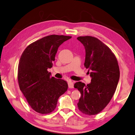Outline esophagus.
<instances>
[{"mask_svg": "<svg viewBox=\"0 0 135 135\" xmlns=\"http://www.w3.org/2000/svg\"><path fill=\"white\" fill-rule=\"evenodd\" d=\"M68 86H69V88H74V82L72 81H68Z\"/></svg>", "mask_w": 135, "mask_h": 135, "instance_id": "34e87169", "label": "esophagus"}]
</instances>
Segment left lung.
Masks as SVG:
<instances>
[{"instance_id": "1", "label": "left lung", "mask_w": 135, "mask_h": 135, "mask_svg": "<svg viewBox=\"0 0 135 135\" xmlns=\"http://www.w3.org/2000/svg\"><path fill=\"white\" fill-rule=\"evenodd\" d=\"M77 40L84 46V65L92 78L87 85L80 81L74 84L81 95L78 107L86 115H97L106 107L115 94L119 79V66L110 49L99 39L84 36L78 37Z\"/></svg>"}]
</instances>
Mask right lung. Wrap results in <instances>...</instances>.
Masks as SVG:
<instances>
[{
	"label": "right lung",
	"instance_id": "1",
	"mask_svg": "<svg viewBox=\"0 0 135 135\" xmlns=\"http://www.w3.org/2000/svg\"><path fill=\"white\" fill-rule=\"evenodd\" d=\"M70 36L51 35L29 45L20 57L18 66L20 89L31 107L41 114L54 110L58 99L68 90L67 82L51 76L59 47Z\"/></svg>",
	"mask_w": 135,
	"mask_h": 135
}]
</instances>
